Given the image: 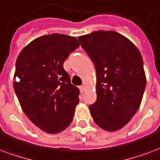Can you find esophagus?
Wrapping results in <instances>:
<instances>
[{"label":"esophagus","mask_w":160,"mask_h":160,"mask_svg":"<svg viewBox=\"0 0 160 160\" xmlns=\"http://www.w3.org/2000/svg\"><path fill=\"white\" fill-rule=\"evenodd\" d=\"M80 88V92H81L82 93L85 92V87L84 86H80V88Z\"/></svg>","instance_id":"esophagus-1"}]
</instances>
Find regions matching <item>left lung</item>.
<instances>
[{"label":"left lung","mask_w":160,"mask_h":160,"mask_svg":"<svg viewBox=\"0 0 160 160\" xmlns=\"http://www.w3.org/2000/svg\"><path fill=\"white\" fill-rule=\"evenodd\" d=\"M97 75V100L89 105L94 122L102 129L122 128L138 111L146 87L143 58L130 41L113 31L79 37Z\"/></svg>","instance_id":"obj_1"}]
</instances>
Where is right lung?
<instances>
[{"label":"right lung","instance_id":"obj_1","mask_svg":"<svg viewBox=\"0 0 160 160\" xmlns=\"http://www.w3.org/2000/svg\"><path fill=\"white\" fill-rule=\"evenodd\" d=\"M70 36L53 33L30 42L16 62L14 90L23 112L42 130L58 133L68 127L79 102V89L63 68L78 48Z\"/></svg>","mask_w":160,"mask_h":160}]
</instances>
